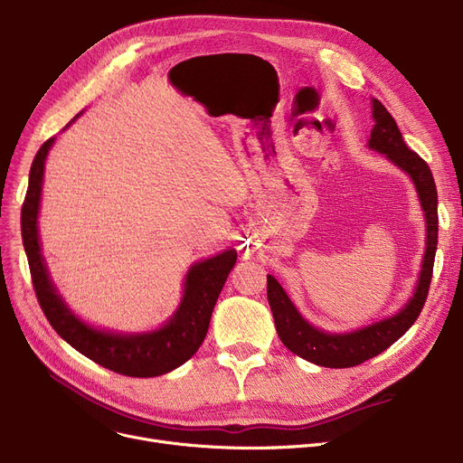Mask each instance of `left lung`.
Returning a JSON list of instances; mask_svg holds the SVG:
<instances>
[{
	"instance_id": "left-lung-1",
	"label": "left lung",
	"mask_w": 463,
	"mask_h": 463,
	"mask_svg": "<svg viewBox=\"0 0 463 463\" xmlns=\"http://www.w3.org/2000/svg\"><path fill=\"white\" fill-rule=\"evenodd\" d=\"M373 119L375 126L370 137V148L386 154V157L396 163L400 168L412 178L419 191V197L426 215L428 227V248L422 260V272L415 295L409 304L391 319H384L372 326L351 334H326L311 326L300 317V313L288 300L283 287L274 276H269V304L276 321L278 335L283 345L306 358L317 366L325 368H353L366 362L383 351H386L394 342L415 325L419 315L426 304L428 290L433 274V260L437 250V231H439V217H437V189L433 175L428 163L412 152L405 144L396 119L384 109V105L373 99Z\"/></svg>"
}]
</instances>
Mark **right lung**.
Here are the masks:
<instances>
[{
	"instance_id": "add662e5",
	"label": "right lung",
	"mask_w": 463,
	"mask_h": 463,
	"mask_svg": "<svg viewBox=\"0 0 463 463\" xmlns=\"http://www.w3.org/2000/svg\"><path fill=\"white\" fill-rule=\"evenodd\" d=\"M52 142L54 138H48L32 163L30 184L20 217L24 250L28 255L32 283L44 317L71 347L119 375L157 377L182 366L204 342L213 306L236 262V251L229 250L193 266L185 279L184 300L175 317L161 330L121 335L84 325L58 297L51 278H48L37 236L44 159Z\"/></svg>"
}]
</instances>
